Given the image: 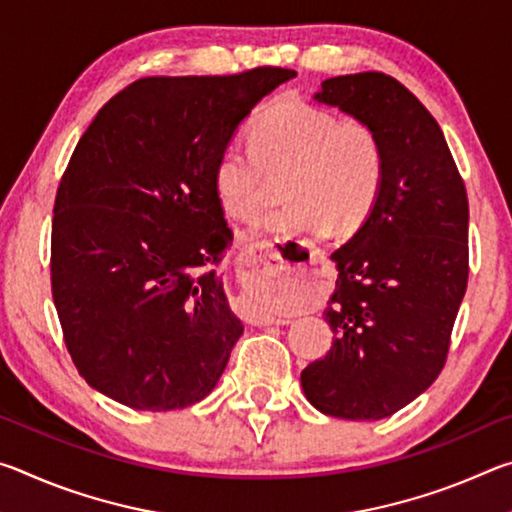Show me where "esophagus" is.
Listing matches in <instances>:
<instances>
[{"label":"esophagus","instance_id":"1","mask_svg":"<svg viewBox=\"0 0 512 512\" xmlns=\"http://www.w3.org/2000/svg\"><path fill=\"white\" fill-rule=\"evenodd\" d=\"M237 273L241 289H244V300L248 305L259 307L262 305V296L275 287H282L293 280V273L289 271V262L282 257L280 246L273 241H257L255 246L246 248L244 253L237 257ZM255 323L259 325H284L289 323L284 316H273L266 311H257Z\"/></svg>","mask_w":512,"mask_h":512}]
</instances>
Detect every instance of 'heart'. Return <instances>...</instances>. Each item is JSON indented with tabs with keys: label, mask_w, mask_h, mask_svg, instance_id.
Wrapping results in <instances>:
<instances>
[{
	"label": "heart",
	"mask_w": 512,
	"mask_h": 512,
	"mask_svg": "<svg viewBox=\"0 0 512 512\" xmlns=\"http://www.w3.org/2000/svg\"><path fill=\"white\" fill-rule=\"evenodd\" d=\"M250 142L232 140L214 162L212 185L225 214L248 219L277 178L289 198L262 225L291 235L359 230L375 210L386 180V149L366 121L284 99L255 121Z\"/></svg>",
	"instance_id": "obj_1"
}]
</instances>
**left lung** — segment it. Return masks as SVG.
<instances>
[{"instance_id":"obj_1","label":"left lung","mask_w":512,"mask_h":512,"mask_svg":"<svg viewBox=\"0 0 512 512\" xmlns=\"http://www.w3.org/2000/svg\"><path fill=\"white\" fill-rule=\"evenodd\" d=\"M320 88V103L379 133L386 180L368 221L332 255L339 280L325 318L336 339L300 381L320 413L381 420L445 368L470 275V207L438 121L400 81L361 72Z\"/></svg>"}]
</instances>
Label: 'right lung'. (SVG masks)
I'll use <instances>...</instances> for the list:
<instances>
[{"label":"right lung","instance_id":"add662e5","mask_svg":"<svg viewBox=\"0 0 512 512\" xmlns=\"http://www.w3.org/2000/svg\"><path fill=\"white\" fill-rule=\"evenodd\" d=\"M296 76H146L76 144L51 221V296L79 375L140 411L212 393L244 334L216 275L232 244L214 162L250 110Z\"/></svg>","mask_w":512,"mask_h":512}]
</instances>
